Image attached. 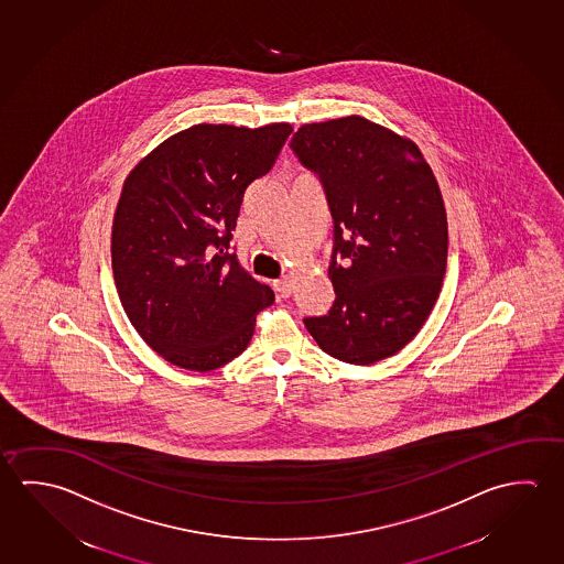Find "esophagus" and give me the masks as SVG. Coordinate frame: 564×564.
Segmentation results:
<instances>
[{
    "label": "esophagus",
    "mask_w": 564,
    "mask_h": 564,
    "mask_svg": "<svg viewBox=\"0 0 564 564\" xmlns=\"http://www.w3.org/2000/svg\"><path fill=\"white\" fill-rule=\"evenodd\" d=\"M275 293H278L279 299H286V296H291V291H293V283H291V279L283 278L275 281Z\"/></svg>",
    "instance_id": "1"
}]
</instances>
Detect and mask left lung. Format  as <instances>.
<instances>
[{
  "label": "left lung",
  "instance_id": "1",
  "mask_svg": "<svg viewBox=\"0 0 564 564\" xmlns=\"http://www.w3.org/2000/svg\"><path fill=\"white\" fill-rule=\"evenodd\" d=\"M321 176L334 220L328 314L306 330L336 360L370 366L423 328L443 286L448 223L415 141L361 116L305 123L291 139Z\"/></svg>",
  "mask_w": 564,
  "mask_h": 564
}]
</instances>
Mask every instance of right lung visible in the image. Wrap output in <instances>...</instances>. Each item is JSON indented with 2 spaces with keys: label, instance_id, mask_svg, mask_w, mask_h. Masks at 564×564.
I'll return each mask as SVG.
<instances>
[{
  "label": "right lung",
  "instance_id": "right-lung-1",
  "mask_svg": "<svg viewBox=\"0 0 564 564\" xmlns=\"http://www.w3.org/2000/svg\"><path fill=\"white\" fill-rule=\"evenodd\" d=\"M291 123H196L133 166L111 226V269L133 328L163 360L210 371L248 348L275 295L230 253L248 186L268 175Z\"/></svg>",
  "mask_w": 564,
  "mask_h": 564
}]
</instances>
